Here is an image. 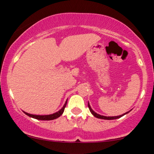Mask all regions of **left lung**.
I'll use <instances>...</instances> for the list:
<instances>
[{
	"label": "left lung",
	"instance_id": "left-lung-1",
	"mask_svg": "<svg viewBox=\"0 0 154 154\" xmlns=\"http://www.w3.org/2000/svg\"><path fill=\"white\" fill-rule=\"evenodd\" d=\"M88 108H89L90 111H91V112L92 113V114H93V116H95V117L98 118V119H108V120H111V119H119V118L122 117V116L125 115V114H128V113H129V111H128V112H126L125 114H122V115H119V116H102V115H100V114H97V113H95L94 111L93 110V109H91V106H90L89 103H88Z\"/></svg>",
	"mask_w": 154,
	"mask_h": 154
}]
</instances>
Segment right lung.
<instances>
[{
    "mask_svg": "<svg viewBox=\"0 0 154 154\" xmlns=\"http://www.w3.org/2000/svg\"><path fill=\"white\" fill-rule=\"evenodd\" d=\"M66 103H67V100L66 102H65L64 105H63V106L62 108H61V109H60L59 111L54 113V114H49V115H35V114H28V113L25 112V111H24V113L25 114H26L27 116H30V117L35 118V119H39V120H52V119H57L58 117H59V116L63 114V111H64L65 107H66Z\"/></svg>",
    "mask_w": 154,
    "mask_h": 154,
    "instance_id": "obj_1",
    "label": "right lung"
}]
</instances>
